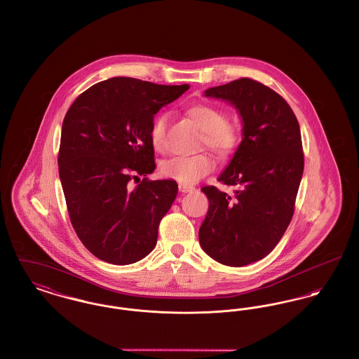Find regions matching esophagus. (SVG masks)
Returning a JSON list of instances; mask_svg holds the SVG:
<instances>
[{"label":"esophagus","instance_id":"obj_1","mask_svg":"<svg viewBox=\"0 0 359 359\" xmlns=\"http://www.w3.org/2000/svg\"><path fill=\"white\" fill-rule=\"evenodd\" d=\"M179 191L183 192V194H187V192H192L195 191V187L192 186H187V184H179Z\"/></svg>","mask_w":359,"mask_h":359}]
</instances>
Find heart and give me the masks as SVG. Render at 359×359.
I'll use <instances>...</instances> for the list:
<instances>
[{
	"mask_svg": "<svg viewBox=\"0 0 359 359\" xmlns=\"http://www.w3.org/2000/svg\"><path fill=\"white\" fill-rule=\"evenodd\" d=\"M191 121L203 131L202 147H208L219 156H229L238 144V130L228 121L226 114L210 104H194L187 109ZM168 116L165 112L157 114L150 125L149 135L156 150L165 145V128ZM215 167L209 153H198L190 157H172L161 164L160 172L164 177L182 184H194L209 175Z\"/></svg>",
	"mask_w": 359,
	"mask_h": 359,
	"instance_id": "1",
	"label": "heart"
}]
</instances>
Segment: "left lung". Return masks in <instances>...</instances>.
<instances>
[{
    "mask_svg": "<svg viewBox=\"0 0 359 359\" xmlns=\"http://www.w3.org/2000/svg\"><path fill=\"white\" fill-rule=\"evenodd\" d=\"M229 102L243 118V141L218 182L236 186L231 196L214 186L202 191L209 210L199 243L218 263L232 267L267 256L286 232L304 172L299 125L287 102L252 79L205 90Z\"/></svg>",
    "mask_w": 359,
    "mask_h": 359,
    "instance_id": "left-lung-1",
    "label": "left lung"
}]
</instances>
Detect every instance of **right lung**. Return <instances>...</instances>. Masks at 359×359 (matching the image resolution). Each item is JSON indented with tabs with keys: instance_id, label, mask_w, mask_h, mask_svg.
I'll return each instance as SVG.
<instances>
[{
	"instance_id": "add662e5",
	"label": "right lung",
	"mask_w": 359,
	"mask_h": 359,
	"mask_svg": "<svg viewBox=\"0 0 359 359\" xmlns=\"http://www.w3.org/2000/svg\"><path fill=\"white\" fill-rule=\"evenodd\" d=\"M189 88L114 77L86 89L65 115L58 167L66 208L85 248L107 263L131 264L156 247L177 183L147 177L156 169L149 130L154 114Z\"/></svg>"
}]
</instances>
